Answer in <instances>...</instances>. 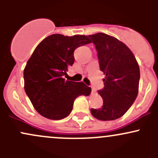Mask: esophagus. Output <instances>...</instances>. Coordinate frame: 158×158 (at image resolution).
Returning a JSON list of instances; mask_svg holds the SVG:
<instances>
[{
  "label": "esophagus",
  "mask_w": 158,
  "mask_h": 158,
  "mask_svg": "<svg viewBox=\"0 0 158 158\" xmlns=\"http://www.w3.org/2000/svg\"><path fill=\"white\" fill-rule=\"evenodd\" d=\"M95 93H96V92H95V89H92V94H95Z\"/></svg>",
  "instance_id": "1"
}]
</instances>
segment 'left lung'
<instances>
[{"label": "left lung", "instance_id": "left-lung-1", "mask_svg": "<svg viewBox=\"0 0 158 158\" xmlns=\"http://www.w3.org/2000/svg\"><path fill=\"white\" fill-rule=\"evenodd\" d=\"M98 52L100 70L106 75L98 90L103 105L91 109L95 118L111 121L126 113L138 94L140 69L131 49L117 38L103 33L89 35Z\"/></svg>", "mask_w": 158, "mask_h": 158}]
</instances>
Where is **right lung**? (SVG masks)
Returning <instances> with one entry per match:
<instances>
[{
  "mask_svg": "<svg viewBox=\"0 0 158 158\" xmlns=\"http://www.w3.org/2000/svg\"><path fill=\"white\" fill-rule=\"evenodd\" d=\"M90 43L85 35L52 34L34 49L23 78L25 92L40 114L52 120L63 119L70 114L78 96L90 95L92 89L82 82L64 79L74 63L75 49Z\"/></svg>",
  "mask_w": 158,
  "mask_h": 158,
  "instance_id": "right-lung-1",
  "label": "right lung"
}]
</instances>
